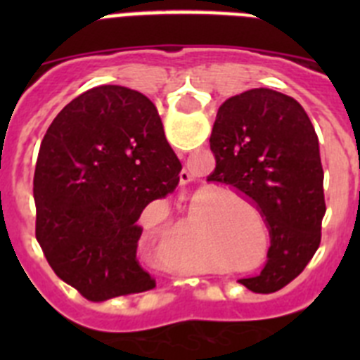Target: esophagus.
<instances>
[{
	"label": "esophagus",
	"instance_id": "1",
	"mask_svg": "<svg viewBox=\"0 0 360 360\" xmlns=\"http://www.w3.org/2000/svg\"><path fill=\"white\" fill-rule=\"evenodd\" d=\"M191 180H193V174H191V171H187V169L180 171V182H182L184 186L191 184Z\"/></svg>",
	"mask_w": 360,
	"mask_h": 360
}]
</instances>
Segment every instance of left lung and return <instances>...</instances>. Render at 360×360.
Instances as JSON below:
<instances>
[{
  "instance_id": "1",
  "label": "left lung",
  "mask_w": 360,
  "mask_h": 360,
  "mask_svg": "<svg viewBox=\"0 0 360 360\" xmlns=\"http://www.w3.org/2000/svg\"><path fill=\"white\" fill-rule=\"evenodd\" d=\"M209 142L216 158L209 182L240 193L269 227L265 269L240 283L257 294L279 290L303 272L321 243L326 203L316 129L297 101L254 88L219 106Z\"/></svg>"
}]
</instances>
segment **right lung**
<instances>
[{"mask_svg": "<svg viewBox=\"0 0 360 360\" xmlns=\"http://www.w3.org/2000/svg\"><path fill=\"white\" fill-rule=\"evenodd\" d=\"M180 171L141 91L97 86L66 104L34 174L36 238L57 278L95 303L155 288L136 259L139 218L176 189Z\"/></svg>", "mask_w": 360, "mask_h": 360, "instance_id": "right-lung-1", "label": "right lung"}]
</instances>
